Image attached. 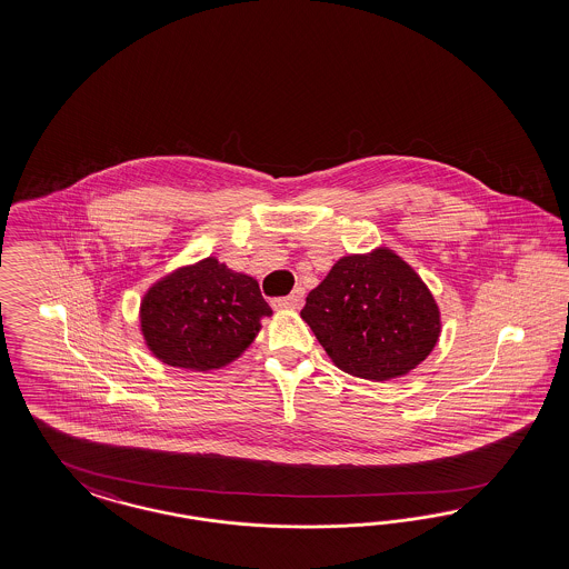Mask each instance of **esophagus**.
Here are the masks:
<instances>
[{"label":"esophagus","instance_id":"1","mask_svg":"<svg viewBox=\"0 0 569 569\" xmlns=\"http://www.w3.org/2000/svg\"><path fill=\"white\" fill-rule=\"evenodd\" d=\"M302 302H305V290H302V288H293L290 296L276 298V300H273V307H276V309H300Z\"/></svg>","mask_w":569,"mask_h":569}]
</instances>
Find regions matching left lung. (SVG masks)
<instances>
[{
    "mask_svg": "<svg viewBox=\"0 0 569 569\" xmlns=\"http://www.w3.org/2000/svg\"><path fill=\"white\" fill-rule=\"evenodd\" d=\"M300 317L336 367L373 381L407 376L440 336L428 286L386 248L338 260L307 296Z\"/></svg>",
    "mask_w": 569,
    "mask_h": 569,
    "instance_id": "left-lung-1",
    "label": "left lung"
}]
</instances>
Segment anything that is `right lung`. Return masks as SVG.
<instances>
[{
    "label": "right lung",
    "mask_w": 569,
    "mask_h": 569,
    "mask_svg": "<svg viewBox=\"0 0 569 569\" xmlns=\"http://www.w3.org/2000/svg\"><path fill=\"white\" fill-rule=\"evenodd\" d=\"M271 309L252 277L204 259L154 283L141 300V331L160 361L219 369L252 345Z\"/></svg>",
    "instance_id": "1"
}]
</instances>
